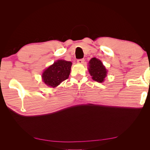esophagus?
Listing matches in <instances>:
<instances>
[{
  "label": "esophagus",
  "mask_w": 150,
  "mask_h": 150,
  "mask_svg": "<svg viewBox=\"0 0 150 150\" xmlns=\"http://www.w3.org/2000/svg\"><path fill=\"white\" fill-rule=\"evenodd\" d=\"M77 62L79 63V64H83L84 62V59H79L77 60Z\"/></svg>",
  "instance_id": "obj_1"
}]
</instances>
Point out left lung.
<instances>
[{
  "label": "left lung",
  "instance_id": "left-lung-1",
  "mask_svg": "<svg viewBox=\"0 0 150 150\" xmlns=\"http://www.w3.org/2000/svg\"><path fill=\"white\" fill-rule=\"evenodd\" d=\"M89 72L93 80L102 83L106 76L107 71L101 61L96 58H92L89 61Z\"/></svg>",
  "mask_w": 150,
  "mask_h": 150
}]
</instances>
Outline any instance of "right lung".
I'll use <instances>...</instances> for the list:
<instances>
[{
  "mask_svg": "<svg viewBox=\"0 0 150 150\" xmlns=\"http://www.w3.org/2000/svg\"><path fill=\"white\" fill-rule=\"evenodd\" d=\"M72 62L64 60H59L49 66L42 74L44 83L49 86L55 88L62 81L66 80L70 74Z\"/></svg>",
  "mask_w": 150,
  "mask_h": 150,
  "instance_id": "obj_1",
  "label": "right lung"
}]
</instances>
